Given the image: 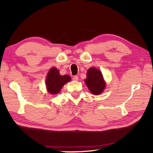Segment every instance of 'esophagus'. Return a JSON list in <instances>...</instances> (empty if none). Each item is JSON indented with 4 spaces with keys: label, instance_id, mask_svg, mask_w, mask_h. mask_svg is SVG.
<instances>
[{
    "label": "esophagus",
    "instance_id": "1",
    "mask_svg": "<svg viewBox=\"0 0 153 153\" xmlns=\"http://www.w3.org/2000/svg\"><path fill=\"white\" fill-rule=\"evenodd\" d=\"M73 80H74V81H77V80H78V76H74L73 77Z\"/></svg>",
    "mask_w": 153,
    "mask_h": 153
}]
</instances>
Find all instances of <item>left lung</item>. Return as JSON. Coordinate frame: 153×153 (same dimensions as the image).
Segmentation results:
<instances>
[{"label": "left lung", "mask_w": 153, "mask_h": 153, "mask_svg": "<svg viewBox=\"0 0 153 153\" xmlns=\"http://www.w3.org/2000/svg\"><path fill=\"white\" fill-rule=\"evenodd\" d=\"M87 76L85 82L91 93L96 95L101 93L105 88L106 84L100 71L95 68H91L87 71Z\"/></svg>", "instance_id": "1"}]
</instances>
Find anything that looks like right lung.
<instances>
[{
  "instance_id": "right-lung-1",
  "label": "right lung",
  "mask_w": 153,
  "mask_h": 153,
  "mask_svg": "<svg viewBox=\"0 0 153 153\" xmlns=\"http://www.w3.org/2000/svg\"><path fill=\"white\" fill-rule=\"evenodd\" d=\"M70 80L71 77L68 75L60 76L56 68H52L47 76L46 85L48 91L51 94L58 93L64 84Z\"/></svg>"
}]
</instances>
